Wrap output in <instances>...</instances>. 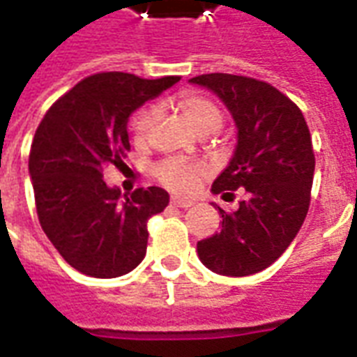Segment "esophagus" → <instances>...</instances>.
Instances as JSON below:
<instances>
[{"mask_svg": "<svg viewBox=\"0 0 357 357\" xmlns=\"http://www.w3.org/2000/svg\"><path fill=\"white\" fill-rule=\"evenodd\" d=\"M170 204L176 206V208H191L195 202H192V200H185V199H178V197H172Z\"/></svg>", "mask_w": 357, "mask_h": 357, "instance_id": "esophagus-1", "label": "esophagus"}]
</instances>
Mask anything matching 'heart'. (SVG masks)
<instances>
[{"label": "heart", "mask_w": 357, "mask_h": 357, "mask_svg": "<svg viewBox=\"0 0 357 357\" xmlns=\"http://www.w3.org/2000/svg\"><path fill=\"white\" fill-rule=\"evenodd\" d=\"M178 105L187 121L202 134L218 130L223 123V113L212 100H208L197 92H181L178 96ZM157 121V107L145 105L132 119V134L136 139H145ZM206 168L199 162H189L185 158H165L155 166V176L160 183H165L174 191H191L204 176Z\"/></svg>", "instance_id": "obj_1"}]
</instances>
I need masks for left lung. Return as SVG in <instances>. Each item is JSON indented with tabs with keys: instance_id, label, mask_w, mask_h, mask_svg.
<instances>
[{
	"instance_id": "left-lung-1",
	"label": "left lung",
	"mask_w": 357,
	"mask_h": 357,
	"mask_svg": "<svg viewBox=\"0 0 357 357\" xmlns=\"http://www.w3.org/2000/svg\"><path fill=\"white\" fill-rule=\"evenodd\" d=\"M218 94L236 123V149L213 181L227 199L244 189L238 210L221 213V231L197 244L200 261L223 276H250L273 265L297 236L310 204L312 138L303 113L273 84L244 75L189 79Z\"/></svg>"
}]
</instances>
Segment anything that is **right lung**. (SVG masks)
<instances>
[{
	"label": "right lung",
	"mask_w": 357,
	"mask_h": 357,
	"mask_svg": "<svg viewBox=\"0 0 357 357\" xmlns=\"http://www.w3.org/2000/svg\"><path fill=\"white\" fill-rule=\"evenodd\" d=\"M179 77L142 79L105 71L83 79L39 123L30 178L41 229L75 271L94 278L130 273L147 252V221L170 197L160 187L121 195L104 168L130 151L128 117Z\"/></svg>",
	"instance_id": "right-lung-1"
}]
</instances>
